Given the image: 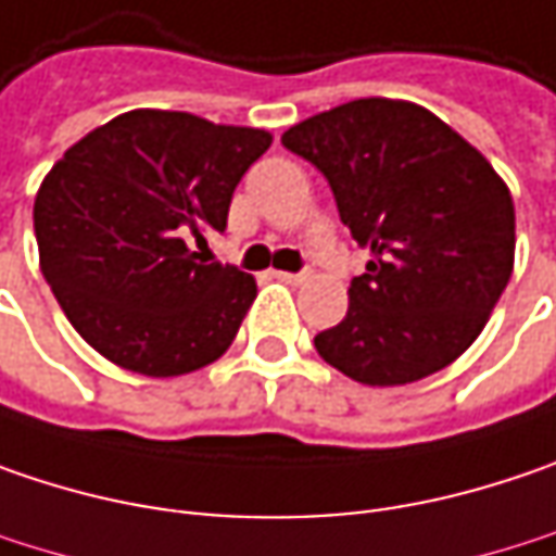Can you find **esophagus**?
<instances>
[{
	"instance_id": "obj_1",
	"label": "esophagus",
	"mask_w": 556,
	"mask_h": 556,
	"mask_svg": "<svg viewBox=\"0 0 556 556\" xmlns=\"http://www.w3.org/2000/svg\"><path fill=\"white\" fill-rule=\"evenodd\" d=\"M277 279L289 282V286H302L308 279V274H286V270H277Z\"/></svg>"
}]
</instances>
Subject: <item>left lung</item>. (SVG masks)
Here are the masks:
<instances>
[{"label": "left lung", "mask_w": 556, "mask_h": 556, "mask_svg": "<svg viewBox=\"0 0 556 556\" xmlns=\"http://www.w3.org/2000/svg\"><path fill=\"white\" fill-rule=\"evenodd\" d=\"M282 144L333 188L371 251L345 317L317 355L368 387H403L456 362L484 330L516 257L513 194L488 156L408 100L368 97L292 125Z\"/></svg>", "instance_id": "8db88e82"}]
</instances>
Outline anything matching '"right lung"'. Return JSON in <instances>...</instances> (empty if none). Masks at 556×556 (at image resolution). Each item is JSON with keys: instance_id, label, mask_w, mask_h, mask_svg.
Here are the masks:
<instances>
[{"instance_id": "1", "label": "right lung", "mask_w": 556, "mask_h": 556, "mask_svg": "<svg viewBox=\"0 0 556 556\" xmlns=\"http://www.w3.org/2000/svg\"><path fill=\"white\" fill-rule=\"evenodd\" d=\"M274 135L173 110H131L87 131L34 198L40 270L72 327L144 377L216 362L257 295L198 248L223 232L232 191Z\"/></svg>"}]
</instances>
